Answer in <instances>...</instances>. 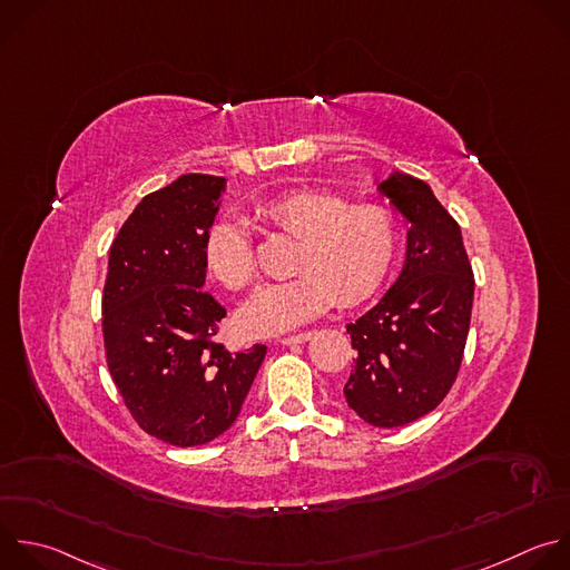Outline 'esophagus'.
I'll return each mask as SVG.
<instances>
[{
    "label": "esophagus",
    "mask_w": 570,
    "mask_h": 570,
    "mask_svg": "<svg viewBox=\"0 0 570 570\" xmlns=\"http://www.w3.org/2000/svg\"><path fill=\"white\" fill-rule=\"evenodd\" d=\"M313 335H315V331H304V333H297V335L282 337L279 344H286V346H291V344H304V342H308Z\"/></svg>",
    "instance_id": "esophagus-1"
}]
</instances>
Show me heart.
Masks as SVG:
<instances>
[{
	"label": "heart",
	"instance_id": "b5f03b06",
	"mask_svg": "<svg viewBox=\"0 0 570 570\" xmlns=\"http://www.w3.org/2000/svg\"><path fill=\"white\" fill-rule=\"evenodd\" d=\"M262 217L299 239L295 279L259 288L239 311V326L255 337L279 335L322 315L335 299L353 306L383 284L399 248L390 210L355 204L326 189H295L262 208ZM208 273L226 288H246L257 264L244 226L217 222L204 239Z\"/></svg>",
	"mask_w": 570,
	"mask_h": 570
}]
</instances>
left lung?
I'll return each mask as SVG.
<instances>
[{
  "label": "left lung",
  "instance_id": "1",
  "mask_svg": "<svg viewBox=\"0 0 570 570\" xmlns=\"http://www.w3.org/2000/svg\"><path fill=\"white\" fill-rule=\"evenodd\" d=\"M407 226L399 279L373 308L346 324L355 348L346 405L373 428H401L430 414L461 366L474 277L459 224L432 187L392 171L373 180Z\"/></svg>",
  "mask_w": 570,
  "mask_h": 570
}]
</instances>
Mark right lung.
I'll return each mask as SVG.
<instances>
[{"label": "right lung", "mask_w": 570, "mask_h": 570, "mask_svg": "<svg viewBox=\"0 0 570 570\" xmlns=\"http://www.w3.org/2000/svg\"><path fill=\"white\" fill-rule=\"evenodd\" d=\"M226 178L183 174L140 199L109 250L102 333L114 383L134 421L178 448L233 428L266 346L213 342L226 308L204 291V239Z\"/></svg>", "instance_id": "add662e5"}]
</instances>
